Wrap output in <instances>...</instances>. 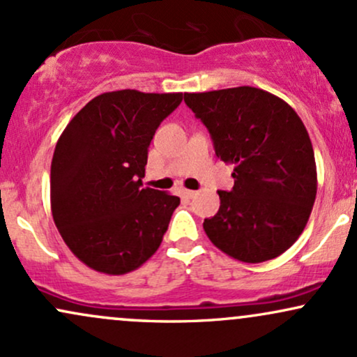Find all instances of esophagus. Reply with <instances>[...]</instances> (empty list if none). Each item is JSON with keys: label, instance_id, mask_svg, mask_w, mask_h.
<instances>
[{"label": "esophagus", "instance_id": "1", "mask_svg": "<svg viewBox=\"0 0 357 357\" xmlns=\"http://www.w3.org/2000/svg\"><path fill=\"white\" fill-rule=\"evenodd\" d=\"M183 195L186 196V198H195V196H196V191H191V190H183Z\"/></svg>", "mask_w": 357, "mask_h": 357}]
</instances>
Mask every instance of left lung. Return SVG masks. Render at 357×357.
I'll return each instance as SVG.
<instances>
[{
	"label": "left lung",
	"mask_w": 357,
	"mask_h": 357,
	"mask_svg": "<svg viewBox=\"0 0 357 357\" xmlns=\"http://www.w3.org/2000/svg\"><path fill=\"white\" fill-rule=\"evenodd\" d=\"M210 130L215 153L233 165L231 191H218L220 210L203 223L216 248L245 264L272 260L304 231L317 169L304 122L280 97L257 87L184 93Z\"/></svg>",
	"instance_id": "obj_1"
}]
</instances>
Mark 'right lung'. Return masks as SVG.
<instances>
[{
	"mask_svg": "<svg viewBox=\"0 0 357 357\" xmlns=\"http://www.w3.org/2000/svg\"><path fill=\"white\" fill-rule=\"evenodd\" d=\"M183 93L116 90L68 122L50 171L52 215L82 264L124 275L154 255L179 198L142 188L147 147Z\"/></svg>",
	"mask_w": 357,
	"mask_h": 357,
	"instance_id": "add662e5",
	"label": "right lung"
}]
</instances>
